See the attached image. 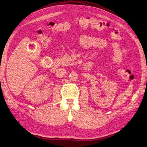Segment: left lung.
I'll return each instance as SVG.
<instances>
[{"mask_svg":"<svg viewBox=\"0 0 147 147\" xmlns=\"http://www.w3.org/2000/svg\"><path fill=\"white\" fill-rule=\"evenodd\" d=\"M146 79H147V78H146Z\"/></svg>","mask_w":147,"mask_h":147,"instance_id":"8db88e82","label":"left lung"}]
</instances>
